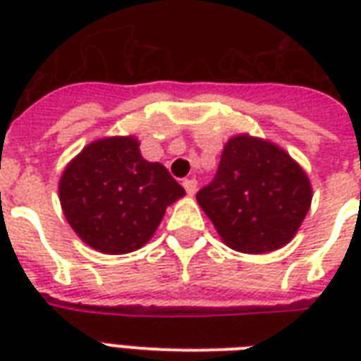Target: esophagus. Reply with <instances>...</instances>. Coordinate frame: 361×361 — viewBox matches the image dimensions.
<instances>
[{
    "instance_id": "34e87169",
    "label": "esophagus",
    "mask_w": 361,
    "mask_h": 361,
    "mask_svg": "<svg viewBox=\"0 0 361 361\" xmlns=\"http://www.w3.org/2000/svg\"><path fill=\"white\" fill-rule=\"evenodd\" d=\"M183 188H185V191H188V195H195V193H197V180H195V178L183 180Z\"/></svg>"
}]
</instances>
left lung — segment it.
<instances>
[{
	"label": "left lung",
	"mask_w": 361,
	"mask_h": 361,
	"mask_svg": "<svg viewBox=\"0 0 361 361\" xmlns=\"http://www.w3.org/2000/svg\"><path fill=\"white\" fill-rule=\"evenodd\" d=\"M222 242L242 253L286 245L311 204L307 173L274 142L238 135L226 142L214 180L197 193Z\"/></svg>",
	"instance_id": "1"
}]
</instances>
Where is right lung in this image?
Segmentation results:
<instances>
[{
  "label": "right lung",
  "instance_id": "1",
  "mask_svg": "<svg viewBox=\"0 0 361 361\" xmlns=\"http://www.w3.org/2000/svg\"><path fill=\"white\" fill-rule=\"evenodd\" d=\"M185 189L158 162L141 157L135 137L87 145L59 180V201L75 234L92 250L123 255L157 232L166 207Z\"/></svg>",
  "mask_w": 361,
  "mask_h": 361
}]
</instances>
